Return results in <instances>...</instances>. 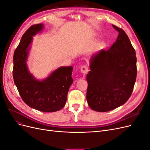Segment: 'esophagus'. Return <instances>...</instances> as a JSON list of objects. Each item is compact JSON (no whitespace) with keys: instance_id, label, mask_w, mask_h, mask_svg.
<instances>
[{"instance_id":"1","label":"esophagus","mask_w":150,"mask_h":150,"mask_svg":"<svg viewBox=\"0 0 150 150\" xmlns=\"http://www.w3.org/2000/svg\"><path fill=\"white\" fill-rule=\"evenodd\" d=\"M88 71H89V69H88V66L84 65V66H83L82 67H81V72H82L83 74H87L88 72Z\"/></svg>"}]
</instances>
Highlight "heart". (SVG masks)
Here are the masks:
<instances>
[{
	"label": "heart",
	"mask_w": 150,
	"mask_h": 150,
	"mask_svg": "<svg viewBox=\"0 0 150 150\" xmlns=\"http://www.w3.org/2000/svg\"><path fill=\"white\" fill-rule=\"evenodd\" d=\"M103 46H104V43H103V42L99 43V47H103Z\"/></svg>",
	"instance_id": "1"
}]
</instances>
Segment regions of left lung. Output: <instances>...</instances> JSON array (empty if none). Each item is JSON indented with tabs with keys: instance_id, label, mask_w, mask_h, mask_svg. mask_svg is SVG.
Segmentation results:
<instances>
[{
	"instance_id": "left-lung-1",
	"label": "left lung",
	"mask_w": 150,
	"mask_h": 150,
	"mask_svg": "<svg viewBox=\"0 0 150 150\" xmlns=\"http://www.w3.org/2000/svg\"><path fill=\"white\" fill-rule=\"evenodd\" d=\"M116 41L108 51L94 54L86 75V99L94 111L106 112L124 104L131 96L137 74L135 50L128 35L121 28Z\"/></svg>"
}]
</instances>
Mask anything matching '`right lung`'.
I'll list each match as a JSON object with an SVG mask.
<instances>
[{"label": "right lung", "mask_w": 150, "mask_h": 150, "mask_svg": "<svg viewBox=\"0 0 150 150\" xmlns=\"http://www.w3.org/2000/svg\"><path fill=\"white\" fill-rule=\"evenodd\" d=\"M43 24L30 26L22 35L13 54V78L24 102L29 107L42 112H55L65 106L67 93L73 83L72 66H62L42 81L30 74L27 60L33 36L41 31Z\"/></svg>", "instance_id": "add662e5"}]
</instances>
